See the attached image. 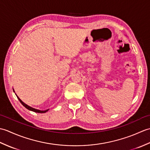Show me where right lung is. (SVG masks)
Returning a JSON list of instances; mask_svg holds the SVG:
<instances>
[{
	"label": "right lung",
	"mask_w": 150,
	"mask_h": 150,
	"mask_svg": "<svg viewBox=\"0 0 150 150\" xmlns=\"http://www.w3.org/2000/svg\"><path fill=\"white\" fill-rule=\"evenodd\" d=\"M17 98H18V99L19 100V101L21 102V103L23 105V106L26 108H27L28 110H31V111H34V112H36V113H46V112H47V111H48V110H44V111H41V110H37V109H35V108H31V107H30V106H28L27 104H26L25 103H24L23 102H22L20 98H18V96H17Z\"/></svg>",
	"instance_id": "1"
}]
</instances>
